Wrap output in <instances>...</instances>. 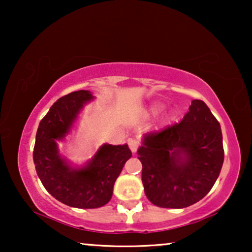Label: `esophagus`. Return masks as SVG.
<instances>
[{"mask_svg": "<svg viewBox=\"0 0 252 252\" xmlns=\"http://www.w3.org/2000/svg\"><path fill=\"white\" fill-rule=\"evenodd\" d=\"M128 146H129V149L132 150V153H136L137 148H139V142H137L136 140H133V139H129L128 140Z\"/></svg>", "mask_w": 252, "mask_h": 252, "instance_id": "1", "label": "esophagus"}]
</instances>
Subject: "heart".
<instances>
[{
	"label": "heart",
	"mask_w": 252,
	"mask_h": 252,
	"mask_svg": "<svg viewBox=\"0 0 252 252\" xmlns=\"http://www.w3.org/2000/svg\"><path fill=\"white\" fill-rule=\"evenodd\" d=\"M163 109H164V103L163 102H159V101L153 102V103H150V104L143 110V116L144 117L155 116V115H157V113H159ZM168 118H170V117L166 116V117H165V120H167Z\"/></svg>",
	"instance_id": "1"
}]
</instances>
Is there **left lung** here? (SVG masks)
<instances>
[{"label": "left lung", "mask_w": 252, "mask_h": 252, "mask_svg": "<svg viewBox=\"0 0 252 252\" xmlns=\"http://www.w3.org/2000/svg\"><path fill=\"white\" fill-rule=\"evenodd\" d=\"M137 155L148 199L159 208H187L211 190L221 171L220 124L204 102L192 99L180 123L144 134Z\"/></svg>", "instance_id": "left-lung-1"}]
</instances>
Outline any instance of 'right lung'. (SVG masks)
<instances>
[{"label":"right lung","mask_w":252,"mask_h":252,"mask_svg":"<svg viewBox=\"0 0 252 252\" xmlns=\"http://www.w3.org/2000/svg\"><path fill=\"white\" fill-rule=\"evenodd\" d=\"M94 99L89 91H78L58 98L39 124L33 160L41 182L57 201L72 208L96 209L112 197L113 185L124 165L132 157L127 144L104 143L92 159L73 166L63 157L58 142L77 122L85 105Z\"/></svg>","instance_id":"obj_1"}]
</instances>
